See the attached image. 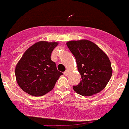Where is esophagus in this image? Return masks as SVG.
Wrapping results in <instances>:
<instances>
[{"mask_svg": "<svg viewBox=\"0 0 129 129\" xmlns=\"http://www.w3.org/2000/svg\"><path fill=\"white\" fill-rule=\"evenodd\" d=\"M63 74H64L65 75H69V74H70V72H69V70H66V72L63 73Z\"/></svg>", "mask_w": 129, "mask_h": 129, "instance_id": "esophagus-1", "label": "esophagus"}]
</instances>
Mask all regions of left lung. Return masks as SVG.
<instances>
[{"label": "left lung", "mask_w": 129, "mask_h": 129, "mask_svg": "<svg viewBox=\"0 0 129 129\" xmlns=\"http://www.w3.org/2000/svg\"><path fill=\"white\" fill-rule=\"evenodd\" d=\"M66 44L75 56L82 79L77 85L73 86L74 91L83 96H91L101 91L113 74L107 55L87 40L69 41Z\"/></svg>", "instance_id": "1"}]
</instances>
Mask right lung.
I'll return each mask as SVG.
<instances>
[{"label": "right lung", "mask_w": 129, "mask_h": 129, "mask_svg": "<svg viewBox=\"0 0 129 129\" xmlns=\"http://www.w3.org/2000/svg\"><path fill=\"white\" fill-rule=\"evenodd\" d=\"M57 42L40 41L28 48L15 68L16 79L22 89L35 97L52 91L62 73L57 70L51 54Z\"/></svg>", "instance_id": "obj_1"}]
</instances>
